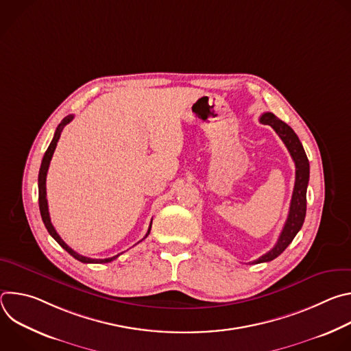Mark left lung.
Wrapping results in <instances>:
<instances>
[{
  "mask_svg": "<svg viewBox=\"0 0 351 351\" xmlns=\"http://www.w3.org/2000/svg\"><path fill=\"white\" fill-rule=\"evenodd\" d=\"M260 122L264 125H269L287 147L295 165V182H294L293 195L290 202L289 215L276 244L274 245L271 252L261 256L258 260L253 261L252 264H261V263H268L275 260L278 256H280L285 252L286 247L293 241L294 236L298 233V230L302 229L306 218V211H307V186L310 179V162L306 156L303 144L298 140L294 130L271 112L263 114L260 118Z\"/></svg>",
  "mask_w": 351,
  "mask_h": 351,
  "instance_id": "left-lung-1",
  "label": "left lung"
}]
</instances>
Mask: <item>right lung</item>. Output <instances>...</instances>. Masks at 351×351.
Here are the masks:
<instances>
[{"label":"right lung","instance_id":"add662e5","mask_svg":"<svg viewBox=\"0 0 351 351\" xmlns=\"http://www.w3.org/2000/svg\"><path fill=\"white\" fill-rule=\"evenodd\" d=\"M72 119H73V115H68V117H65V118L62 119V122L58 125V128H57V130H56V134H54V138L51 140V143H49V145H48V148H47V152H45L44 157H43V161H41V167H40V172H38V207H40L41 219H43V222H44V225H45L48 233L51 234V236L56 239V241H57L64 250H66V252H68L73 258H76L77 261L84 263V264H106V263H111V261H114L115 258H118L121 254L114 256V257H111V258H104V260H99V258H88V257L80 256V254H77L76 252H73V250L60 237V234L57 233V230L54 229V226H53V223H51V219H49L48 204H47V191H45L47 172H48L49 161H51L53 154H54V152H56L57 143H58V140H60V137H61V133H62L64 128H65ZM152 223H153V221H152ZM152 223H149V228H148V230H147V233H145V236H144L143 239H145V237L148 236L149 230H152ZM143 239H141V240H143ZM141 240H140V241H141Z\"/></svg>","mask_w":351,"mask_h":351}]
</instances>
